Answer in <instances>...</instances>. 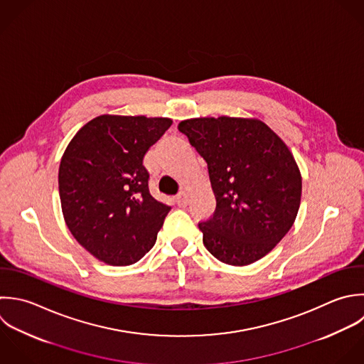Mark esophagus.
<instances>
[{"instance_id":"34e87169","label":"esophagus","mask_w":364,"mask_h":364,"mask_svg":"<svg viewBox=\"0 0 364 364\" xmlns=\"http://www.w3.org/2000/svg\"><path fill=\"white\" fill-rule=\"evenodd\" d=\"M176 203H177V205H178V207H186V205L188 204V196H187V193L181 191L180 194H177V197H176Z\"/></svg>"}]
</instances>
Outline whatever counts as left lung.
I'll use <instances>...</instances> for the list:
<instances>
[{"instance_id": "left-lung-1", "label": "left lung", "mask_w": 364, "mask_h": 364, "mask_svg": "<svg viewBox=\"0 0 364 364\" xmlns=\"http://www.w3.org/2000/svg\"><path fill=\"white\" fill-rule=\"evenodd\" d=\"M178 130L205 160L217 201L213 217L198 224L205 248L228 265L261 259L299 210L302 178L289 149L255 119H190Z\"/></svg>"}]
</instances>
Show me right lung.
Segmentation results:
<instances>
[{"instance_id":"add662e5","label":"right lung","mask_w":364,"mask_h":364,"mask_svg":"<svg viewBox=\"0 0 364 364\" xmlns=\"http://www.w3.org/2000/svg\"><path fill=\"white\" fill-rule=\"evenodd\" d=\"M167 117L99 116L66 147L58 174L65 223L95 258L132 265L156 244L171 207L149 190V149L171 126Z\"/></svg>"}]
</instances>
